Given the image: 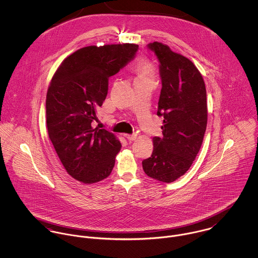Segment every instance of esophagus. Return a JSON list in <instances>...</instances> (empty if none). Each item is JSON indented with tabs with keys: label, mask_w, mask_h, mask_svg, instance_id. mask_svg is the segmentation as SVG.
<instances>
[{
	"label": "esophagus",
	"mask_w": 258,
	"mask_h": 258,
	"mask_svg": "<svg viewBox=\"0 0 258 258\" xmlns=\"http://www.w3.org/2000/svg\"><path fill=\"white\" fill-rule=\"evenodd\" d=\"M125 137L131 142V141H134V140H136L137 139V135L136 134H132V135H129V134H126L125 135Z\"/></svg>",
	"instance_id": "esophagus-1"
}]
</instances>
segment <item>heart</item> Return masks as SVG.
<instances>
[{"label":"heart","mask_w":258,"mask_h":258,"mask_svg":"<svg viewBox=\"0 0 258 258\" xmlns=\"http://www.w3.org/2000/svg\"><path fill=\"white\" fill-rule=\"evenodd\" d=\"M136 73H137V78L141 79H149L154 80L156 75V70L152 62L146 59H141L136 67Z\"/></svg>","instance_id":"b5f03b06"}]
</instances>
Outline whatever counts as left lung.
Listing matches in <instances>:
<instances>
[{
	"label": "left lung",
	"instance_id": "left-lung-1",
	"mask_svg": "<svg viewBox=\"0 0 258 258\" xmlns=\"http://www.w3.org/2000/svg\"><path fill=\"white\" fill-rule=\"evenodd\" d=\"M148 46L160 61L157 114L163 116L164 125L163 137L153 138V153L142 165L150 178L172 183L189 169L202 146L208 123L206 85L188 58L162 42Z\"/></svg>",
	"mask_w": 258,
	"mask_h": 258
}]
</instances>
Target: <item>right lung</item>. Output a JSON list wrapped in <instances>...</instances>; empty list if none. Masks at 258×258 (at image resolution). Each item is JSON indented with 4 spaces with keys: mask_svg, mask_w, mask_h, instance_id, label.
Here are the masks:
<instances>
[{
    "mask_svg": "<svg viewBox=\"0 0 258 258\" xmlns=\"http://www.w3.org/2000/svg\"><path fill=\"white\" fill-rule=\"evenodd\" d=\"M135 43L90 45L69 55L49 83L45 108L48 137L74 179L93 184L107 178L121 149L105 129L93 128L108 92V78L133 59Z\"/></svg>",
    "mask_w": 258,
    "mask_h": 258,
    "instance_id": "obj_1",
    "label": "right lung"
}]
</instances>
